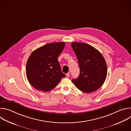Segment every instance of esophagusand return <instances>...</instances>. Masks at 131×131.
Masks as SVG:
<instances>
[{"mask_svg":"<svg viewBox=\"0 0 131 131\" xmlns=\"http://www.w3.org/2000/svg\"><path fill=\"white\" fill-rule=\"evenodd\" d=\"M66 77H69V76H70V73H69V72H68L67 73H66Z\"/></svg>","mask_w":131,"mask_h":131,"instance_id":"34e87169","label":"esophagus"}]
</instances>
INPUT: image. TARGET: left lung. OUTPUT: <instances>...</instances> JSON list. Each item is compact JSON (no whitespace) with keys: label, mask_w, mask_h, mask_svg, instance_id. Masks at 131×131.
Returning <instances> with one entry per match:
<instances>
[{"label":"left lung","mask_w":131,"mask_h":131,"mask_svg":"<svg viewBox=\"0 0 131 131\" xmlns=\"http://www.w3.org/2000/svg\"><path fill=\"white\" fill-rule=\"evenodd\" d=\"M71 47L75 53L80 69L79 76L72 82L80 91L89 93L100 88L106 79L107 68L101 53L93 47L73 42Z\"/></svg>","instance_id":"8db88e82"}]
</instances>
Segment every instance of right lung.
Here are the masks:
<instances>
[{
  "instance_id": "obj_1",
  "label": "right lung",
  "mask_w": 131,
  "mask_h": 131,
  "mask_svg": "<svg viewBox=\"0 0 131 131\" xmlns=\"http://www.w3.org/2000/svg\"><path fill=\"white\" fill-rule=\"evenodd\" d=\"M65 46L64 42L50 43L31 53L26 63V74L32 86L37 90L48 92L57 86L66 76L58 60Z\"/></svg>"
}]
</instances>
